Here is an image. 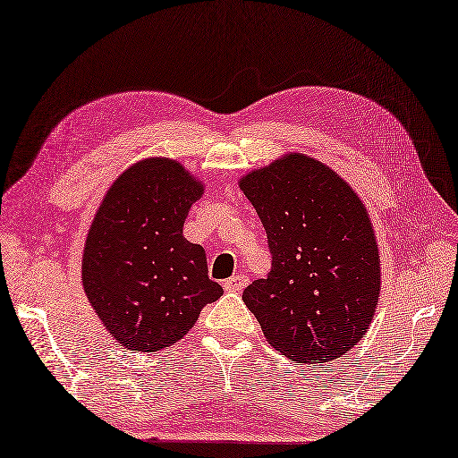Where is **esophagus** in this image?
I'll return each mask as SVG.
<instances>
[{
	"instance_id": "obj_1",
	"label": "esophagus",
	"mask_w": 458,
	"mask_h": 458,
	"mask_svg": "<svg viewBox=\"0 0 458 458\" xmlns=\"http://www.w3.org/2000/svg\"><path fill=\"white\" fill-rule=\"evenodd\" d=\"M249 285V277L244 276V274H237V276H233L231 280H227L225 282V289L227 292H233V293H239V292H242L244 287Z\"/></svg>"
}]
</instances>
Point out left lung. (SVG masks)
<instances>
[{
  "label": "left lung",
  "instance_id": "left-lung-1",
  "mask_svg": "<svg viewBox=\"0 0 458 458\" xmlns=\"http://www.w3.org/2000/svg\"><path fill=\"white\" fill-rule=\"evenodd\" d=\"M267 235L272 270L242 293L266 342L297 363L342 358L365 338L381 293V256L363 199L305 153L239 178Z\"/></svg>",
  "mask_w": 458,
  "mask_h": 458
}]
</instances>
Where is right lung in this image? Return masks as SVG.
<instances>
[{"mask_svg": "<svg viewBox=\"0 0 458 458\" xmlns=\"http://www.w3.org/2000/svg\"><path fill=\"white\" fill-rule=\"evenodd\" d=\"M206 186L182 163L148 157L110 184L87 231L81 280L118 345L159 352L186 336L223 289L182 227Z\"/></svg>", "mask_w": 458, "mask_h": 458, "instance_id": "add662e5", "label": "right lung"}]
</instances>
